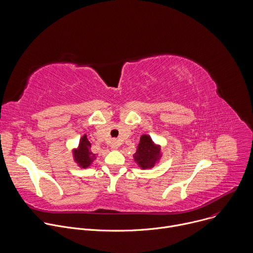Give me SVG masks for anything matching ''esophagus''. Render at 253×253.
<instances>
[{"label": "esophagus", "mask_w": 253, "mask_h": 253, "mask_svg": "<svg viewBox=\"0 0 253 253\" xmlns=\"http://www.w3.org/2000/svg\"><path fill=\"white\" fill-rule=\"evenodd\" d=\"M118 146H119V142H118L117 140H113V141L111 142V148H113V149H117V148H118Z\"/></svg>", "instance_id": "34e87169"}]
</instances>
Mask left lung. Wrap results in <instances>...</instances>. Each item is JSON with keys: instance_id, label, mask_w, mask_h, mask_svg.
<instances>
[{"instance_id": "1", "label": "left lung", "mask_w": 253, "mask_h": 253, "mask_svg": "<svg viewBox=\"0 0 253 253\" xmlns=\"http://www.w3.org/2000/svg\"><path fill=\"white\" fill-rule=\"evenodd\" d=\"M134 160L142 169L152 168L161 157L160 146L155 145L148 135H142L138 144Z\"/></svg>"}]
</instances>
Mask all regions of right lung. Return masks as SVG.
Wrapping results in <instances>:
<instances>
[{"label":"right lung","mask_w":253,"mask_h":253,"mask_svg":"<svg viewBox=\"0 0 253 253\" xmlns=\"http://www.w3.org/2000/svg\"><path fill=\"white\" fill-rule=\"evenodd\" d=\"M90 148H91V143L89 142L87 135L82 136L79 142L78 148L73 151L74 159L76 163L82 168L89 167L91 163L96 159V155L93 152H91Z\"/></svg>","instance_id":"right-lung-1"}]
</instances>
